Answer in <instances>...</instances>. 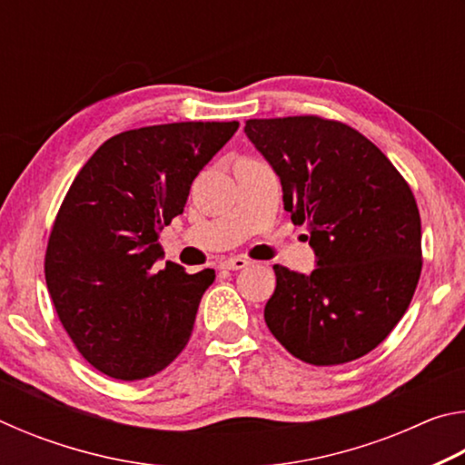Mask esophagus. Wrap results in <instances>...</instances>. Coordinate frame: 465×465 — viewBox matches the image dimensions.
I'll use <instances>...</instances> for the list:
<instances>
[{
	"label": "esophagus",
	"mask_w": 465,
	"mask_h": 465,
	"mask_svg": "<svg viewBox=\"0 0 465 465\" xmlns=\"http://www.w3.org/2000/svg\"><path fill=\"white\" fill-rule=\"evenodd\" d=\"M248 264H250V261H248V258H243V256L225 258V261L222 262V266H223V269H227V271H242V269H246Z\"/></svg>",
	"instance_id": "34e87169"
}]
</instances>
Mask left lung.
<instances>
[{
  "label": "left lung",
  "instance_id": "left-lung-1",
  "mask_svg": "<svg viewBox=\"0 0 465 465\" xmlns=\"http://www.w3.org/2000/svg\"><path fill=\"white\" fill-rule=\"evenodd\" d=\"M243 131L279 174L285 209L308 225L318 258L312 274L274 264L266 326L303 363L367 355L396 328L420 279L411 186L380 147L341 121L250 119Z\"/></svg>",
  "mask_w": 465,
  "mask_h": 465
}]
</instances>
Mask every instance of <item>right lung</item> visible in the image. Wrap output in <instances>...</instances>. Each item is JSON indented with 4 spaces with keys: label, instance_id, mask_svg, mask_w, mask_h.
I'll return each mask as SVG.
<instances>
[{
    "label": "right lung",
    "instance_id": "right-lung-1",
    "mask_svg": "<svg viewBox=\"0 0 465 465\" xmlns=\"http://www.w3.org/2000/svg\"><path fill=\"white\" fill-rule=\"evenodd\" d=\"M240 123H170L104 141L63 199L45 254L54 312L80 355L108 377L145 380L193 334L215 271L188 274L160 232L184 211L196 174Z\"/></svg>",
    "mask_w": 465,
    "mask_h": 465
}]
</instances>
